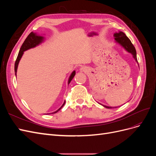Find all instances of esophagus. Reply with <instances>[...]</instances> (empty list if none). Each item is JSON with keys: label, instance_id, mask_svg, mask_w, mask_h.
Segmentation results:
<instances>
[{"label": "esophagus", "instance_id": "1", "mask_svg": "<svg viewBox=\"0 0 156 156\" xmlns=\"http://www.w3.org/2000/svg\"><path fill=\"white\" fill-rule=\"evenodd\" d=\"M81 70L83 71V72H86V71H87V68H86L85 67H82V68H81Z\"/></svg>", "mask_w": 156, "mask_h": 156}]
</instances>
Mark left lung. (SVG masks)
<instances>
[{
    "instance_id": "8db88e82",
    "label": "left lung",
    "mask_w": 156,
    "mask_h": 156,
    "mask_svg": "<svg viewBox=\"0 0 156 156\" xmlns=\"http://www.w3.org/2000/svg\"><path fill=\"white\" fill-rule=\"evenodd\" d=\"M114 36H115V40L118 42V43H119L122 47H124V48L126 49V50L128 51L129 53L133 55V58L135 59L136 62H138L137 58H136V50H135V47L133 46V44L131 43L130 40L126 36V35L124 34V33L122 32H119V33H115V34H114ZM102 105L107 108H113L112 107H108V106L103 105Z\"/></svg>"
}]
</instances>
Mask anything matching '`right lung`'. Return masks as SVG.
I'll return each mask as SVG.
<instances>
[{
	"label": "right lung",
	"mask_w": 156,
	"mask_h": 156,
	"mask_svg": "<svg viewBox=\"0 0 156 156\" xmlns=\"http://www.w3.org/2000/svg\"><path fill=\"white\" fill-rule=\"evenodd\" d=\"M43 38H44L43 37L40 36H37L36 34L33 33L32 32H30V34H29V36H27V37L25 40V41L23 42V45H21V48L20 50V52H19L18 56H17V59L16 60V62H15V73H16H16H17V66H18V64H19V62H20V60L21 56L23 54V52L25 51L27 49H29L34 48V47H36V45L40 44L41 42H42V41H43ZM75 71H73L72 73L71 74L70 77L69 78L68 84H69L71 81H72V79L75 76ZM65 102L64 103V104L62 105V107H61L60 108H58L57 111H56L55 112H53V114H55V113L57 112L58 111H60L61 108H62V107L64 105Z\"/></svg>",
	"instance_id": "1"
}]
</instances>
